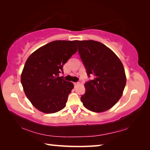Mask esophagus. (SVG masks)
Wrapping results in <instances>:
<instances>
[{
	"instance_id": "1",
	"label": "esophagus",
	"mask_w": 150,
	"mask_h": 150,
	"mask_svg": "<svg viewBox=\"0 0 150 150\" xmlns=\"http://www.w3.org/2000/svg\"><path fill=\"white\" fill-rule=\"evenodd\" d=\"M80 85V83H79V82H77V83H74V86H75V87H77V85Z\"/></svg>"
}]
</instances>
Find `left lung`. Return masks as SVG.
<instances>
[{
  "mask_svg": "<svg viewBox=\"0 0 150 150\" xmlns=\"http://www.w3.org/2000/svg\"><path fill=\"white\" fill-rule=\"evenodd\" d=\"M79 54L88 77L94 79L85 84L86 93L81 100L88 110L103 112L118 102L126 83L124 66L110 48L94 40H75Z\"/></svg>",
  "mask_w": 150,
  "mask_h": 150,
  "instance_id": "obj_1",
  "label": "left lung"
}]
</instances>
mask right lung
<instances>
[{
    "instance_id": "right-lung-1",
    "label": "right lung",
    "mask_w": 150,
    "mask_h": 150,
    "mask_svg": "<svg viewBox=\"0 0 150 150\" xmlns=\"http://www.w3.org/2000/svg\"><path fill=\"white\" fill-rule=\"evenodd\" d=\"M77 51L75 41L56 40L40 47L27 59L21 83L25 95L38 110L55 113L65 106L74 86L59 74Z\"/></svg>"
}]
</instances>
